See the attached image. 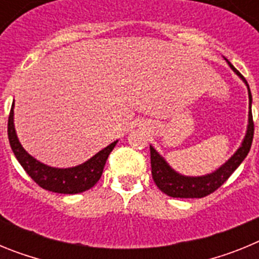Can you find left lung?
Returning a JSON list of instances; mask_svg holds the SVG:
<instances>
[{"label": "left lung", "mask_w": 259, "mask_h": 259, "mask_svg": "<svg viewBox=\"0 0 259 259\" xmlns=\"http://www.w3.org/2000/svg\"><path fill=\"white\" fill-rule=\"evenodd\" d=\"M226 59V58H224ZM232 71L248 87L249 95V115H248V127L246 134L244 136L241 145L239 149L233 153L232 157L222 164L219 168L212 171L211 174H206L202 176H185L175 171L170 164L167 163L166 159L162 157L157 150L150 145V163H152V176L157 187L163 193L170 197L176 198H201L207 194L212 193L221 187L226 180L232 175V172L241 164L250 150L251 143H253V135H254V123H253V115H251V93L249 88L248 81L245 77L240 74L236 68L233 67L228 59H226Z\"/></svg>", "instance_id": "8db88e82"}]
</instances>
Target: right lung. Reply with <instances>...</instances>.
Masks as SVG:
<instances>
[{
	"label": "right lung",
	"mask_w": 259,
	"mask_h": 259,
	"mask_svg": "<svg viewBox=\"0 0 259 259\" xmlns=\"http://www.w3.org/2000/svg\"><path fill=\"white\" fill-rule=\"evenodd\" d=\"M8 135L14 155L24 171L31 176L32 180L47 191L63 194L81 193L92 188L101 178L107 157L118 143V140L114 141L106 148L96 153L88 161L75 167L58 168V167L48 166L28 154L19 143L14 125V104L11 105L10 115H9Z\"/></svg>",
	"instance_id": "add662e5"
}]
</instances>
